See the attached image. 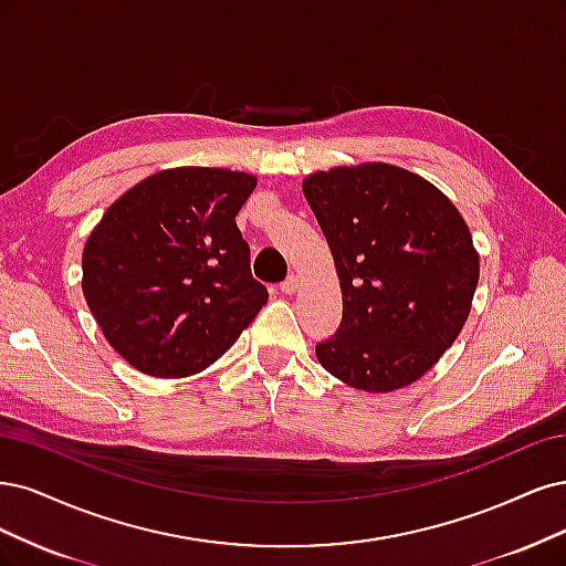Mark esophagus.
<instances>
[{
  "instance_id": "obj_1",
  "label": "esophagus",
  "mask_w": 566,
  "mask_h": 566,
  "mask_svg": "<svg viewBox=\"0 0 566 566\" xmlns=\"http://www.w3.org/2000/svg\"><path fill=\"white\" fill-rule=\"evenodd\" d=\"M298 286H301V277H298V275H289V277L280 284V289L284 291V294H296Z\"/></svg>"
}]
</instances>
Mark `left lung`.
<instances>
[{
	"label": "left lung",
	"instance_id": "left-lung-1",
	"mask_svg": "<svg viewBox=\"0 0 566 566\" xmlns=\"http://www.w3.org/2000/svg\"><path fill=\"white\" fill-rule=\"evenodd\" d=\"M343 294L336 336L317 343L345 386L392 392L428 374L459 338L480 282L461 211L430 180L386 161L303 178Z\"/></svg>",
	"mask_w": 566,
	"mask_h": 566
}]
</instances>
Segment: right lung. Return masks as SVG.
<instances>
[{
    "label": "right lung",
    "mask_w": 566,
    "mask_h": 566,
    "mask_svg": "<svg viewBox=\"0 0 566 566\" xmlns=\"http://www.w3.org/2000/svg\"><path fill=\"white\" fill-rule=\"evenodd\" d=\"M247 171L176 167L126 190L91 230L82 291L105 340L157 378L205 371L268 303L234 223Z\"/></svg>",
    "instance_id": "obj_1"
}]
</instances>
